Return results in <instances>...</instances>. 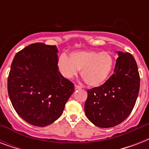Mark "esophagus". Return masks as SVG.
<instances>
[{"label": "esophagus", "mask_w": 149, "mask_h": 149, "mask_svg": "<svg viewBox=\"0 0 149 149\" xmlns=\"http://www.w3.org/2000/svg\"><path fill=\"white\" fill-rule=\"evenodd\" d=\"M81 89V87L79 86H78V85H75V90H80Z\"/></svg>", "instance_id": "34e87169"}]
</instances>
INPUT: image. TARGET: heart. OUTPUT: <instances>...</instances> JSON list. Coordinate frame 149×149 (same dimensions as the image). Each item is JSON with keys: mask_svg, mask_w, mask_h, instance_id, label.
Masks as SVG:
<instances>
[{"mask_svg": "<svg viewBox=\"0 0 149 149\" xmlns=\"http://www.w3.org/2000/svg\"><path fill=\"white\" fill-rule=\"evenodd\" d=\"M58 70L63 77L72 78L80 70V75L89 86L104 84L115 65V59L109 52L94 50L72 52L68 57L62 54L57 62Z\"/></svg>", "mask_w": 149, "mask_h": 149, "instance_id": "b5f03b06", "label": "heart"}]
</instances>
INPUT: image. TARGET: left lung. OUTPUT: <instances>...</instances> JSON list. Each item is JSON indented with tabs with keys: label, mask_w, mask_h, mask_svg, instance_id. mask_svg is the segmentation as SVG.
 Instances as JSON below:
<instances>
[{
	"label": "left lung",
	"mask_w": 149,
	"mask_h": 149,
	"mask_svg": "<svg viewBox=\"0 0 149 149\" xmlns=\"http://www.w3.org/2000/svg\"><path fill=\"white\" fill-rule=\"evenodd\" d=\"M113 74L101 86L88 90L85 113L93 125L111 127L129 116L139 95L140 77L132 54L117 52Z\"/></svg>",
	"instance_id": "left-lung-1"
}]
</instances>
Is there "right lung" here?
<instances>
[{
	"label": "right lung",
	"instance_id": "add662e5",
	"mask_svg": "<svg viewBox=\"0 0 149 149\" xmlns=\"http://www.w3.org/2000/svg\"><path fill=\"white\" fill-rule=\"evenodd\" d=\"M56 45L34 43L15 55L8 79L15 111L30 125L45 127L58 119L74 91L58 71Z\"/></svg>",
	"mask_w": 149,
	"mask_h": 149
}]
</instances>
